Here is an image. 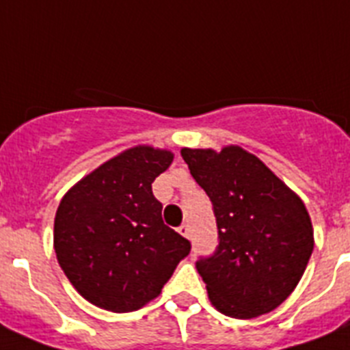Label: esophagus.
Returning a JSON list of instances; mask_svg holds the SVG:
<instances>
[{"instance_id": "esophagus-1", "label": "esophagus", "mask_w": 350, "mask_h": 350, "mask_svg": "<svg viewBox=\"0 0 350 350\" xmlns=\"http://www.w3.org/2000/svg\"><path fill=\"white\" fill-rule=\"evenodd\" d=\"M178 232L181 234V236H185V238H190V226H187V224H183V226L178 227Z\"/></svg>"}]
</instances>
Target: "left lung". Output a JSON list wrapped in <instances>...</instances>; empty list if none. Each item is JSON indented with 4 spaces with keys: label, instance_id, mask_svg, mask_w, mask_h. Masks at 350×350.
Returning a JSON list of instances; mask_svg holds the SVG:
<instances>
[{
    "label": "left lung",
    "instance_id": "8db88e82",
    "mask_svg": "<svg viewBox=\"0 0 350 350\" xmlns=\"http://www.w3.org/2000/svg\"><path fill=\"white\" fill-rule=\"evenodd\" d=\"M181 157L217 217L218 250L197 262L209 301L232 319L271 312L299 284L314 250L305 202L239 146L183 148Z\"/></svg>",
    "mask_w": 350,
    "mask_h": 350
}]
</instances>
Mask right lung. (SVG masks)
I'll list each match as a JSON object with an SVG mask.
<instances>
[{
    "label": "right lung",
    "instance_id": "add662e5",
    "mask_svg": "<svg viewBox=\"0 0 350 350\" xmlns=\"http://www.w3.org/2000/svg\"><path fill=\"white\" fill-rule=\"evenodd\" d=\"M174 153L148 144L121 151L70 188L54 218V252L81 296L107 312H135L190 254L167 227L151 183Z\"/></svg>",
    "mask_w": 350,
    "mask_h": 350
}]
</instances>
